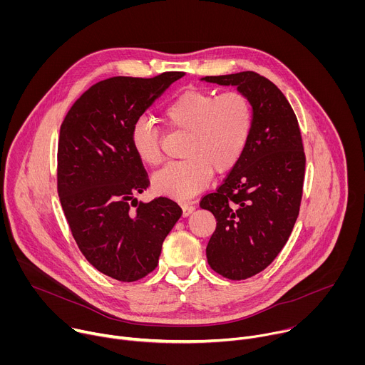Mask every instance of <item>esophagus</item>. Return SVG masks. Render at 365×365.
I'll list each match as a JSON object with an SVG mask.
<instances>
[{
    "instance_id": "esophagus-1",
    "label": "esophagus",
    "mask_w": 365,
    "mask_h": 365,
    "mask_svg": "<svg viewBox=\"0 0 365 365\" xmlns=\"http://www.w3.org/2000/svg\"><path fill=\"white\" fill-rule=\"evenodd\" d=\"M195 210H196V207H195L192 203H183V205H182V214H183L185 218L189 217L190 214H193Z\"/></svg>"
}]
</instances>
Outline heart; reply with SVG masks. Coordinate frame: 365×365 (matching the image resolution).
<instances>
[{
    "label": "heart",
    "mask_w": 365,
    "mask_h": 365,
    "mask_svg": "<svg viewBox=\"0 0 365 365\" xmlns=\"http://www.w3.org/2000/svg\"><path fill=\"white\" fill-rule=\"evenodd\" d=\"M172 130L187 137L182 154L186 159L166 165L151 178L155 193L173 199H189L210 183L214 170L232 169L242 155L252 127L250 101L240 92L190 89L175 98L165 110ZM130 143L147 166L162 162V138L154 123L145 117L134 121Z\"/></svg>",
    "instance_id": "1"
}]
</instances>
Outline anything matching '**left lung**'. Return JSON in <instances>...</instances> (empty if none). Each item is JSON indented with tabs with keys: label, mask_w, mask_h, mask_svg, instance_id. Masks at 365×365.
Instances as JSON below:
<instances>
[{
	"label": "left lung",
	"mask_w": 365,
	"mask_h": 365,
	"mask_svg": "<svg viewBox=\"0 0 365 365\" xmlns=\"http://www.w3.org/2000/svg\"><path fill=\"white\" fill-rule=\"evenodd\" d=\"M200 81L235 86L252 111L240 160L218 190L200 200L217 220L207 264L227 279L244 280L272 264L297 220L306 162L300 130L286 96L262 75L247 71Z\"/></svg>",
	"instance_id": "1"
}]
</instances>
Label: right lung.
<instances>
[{
    "label": "right lung",
    "instance_id": "1",
    "mask_svg": "<svg viewBox=\"0 0 365 365\" xmlns=\"http://www.w3.org/2000/svg\"><path fill=\"white\" fill-rule=\"evenodd\" d=\"M182 76L101 81L73 103L61 127L58 190L65 217L88 262L120 282L140 280L155 269L163 241L182 215L168 197L130 206L148 186L130 130Z\"/></svg>",
    "mask_w": 365,
    "mask_h": 365
}]
</instances>
